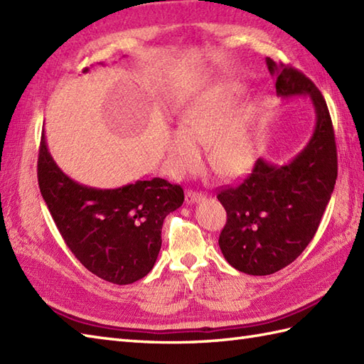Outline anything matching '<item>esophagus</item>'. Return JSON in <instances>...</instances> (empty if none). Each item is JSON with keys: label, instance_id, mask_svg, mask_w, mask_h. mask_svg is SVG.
Segmentation results:
<instances>
[{"label": "esophagus", "instance_id": "obj_1", "mask_svg": "<svg viewBox=\"0 0 364 364\" xmlns=\"http://www.w3.org/2000/svg\"><path fill=\"white\" fill-rule=\"evenodd\" d=\"M205 196L203 194H198V192H194V191H188L186 192V203L188 205H192V203H197L200 202V200H203Z\"/></svg>", "mask_w": 364, "mask_h": 364}]
</instances>
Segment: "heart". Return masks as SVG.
<instances>
[{"label":"heart","mask_w":364,"mask_h":364,"mask_svg":"<svg viewBox=\"0 0 364 364\" xmlns=\"http://www.w3.org/2000/svg\"><path fill=\"white\" fill-rule=\"evenodd\" d=\"M237 82H223L203 92L184 107L178 131L167 141L168 161L173 172L181 175L202 164L198 145H206L208 161L225 176H242L255 162L253 109L233 107L242 95Z\"/></svg>","instance_id":"b5f03b06"}]
</instances>
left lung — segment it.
<instances>
[{
  "mask_svg": "<svg viewBox=\"0 0 364 364\" xmlns=\"http://www.w3.org/2000/svg\"><path fill=\"white\" fill-rule=\"evenodd\" d=\"M283 100L310 97L316 125L305 149L284 164L259 158L237 188L218 198L227 211L219 236L223 257L239 272L270 275L286 267L311 242L338 176L336 144L328 107L311 80L266 58Z\"/></svg>",
  "mask_w": 364,
  "mask_h": 364,
  "instance_id": "8db88e82",
  "label": "left lung"
}]
</instances>
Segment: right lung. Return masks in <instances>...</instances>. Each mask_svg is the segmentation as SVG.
<instances>
[{
    "mask_svg": "<svg viewBox=\"0 0 364 364\" xmlns=\"http://www.w3.org/2000/svg\"><path fill=\"white\" fill-rule=\"evenodd\" d=\"M37 178L68 249L92 274L114 284L134 283L150 272L161 250L162 223L184 202L181 186L162 178L115 189L84 186L54 162L45 131Z\"/></svg>",
    "mask_w": 364,
    "mask_h": 364,
    "instance_id": "1",
    "label": "right lung"
}]
</instances>
